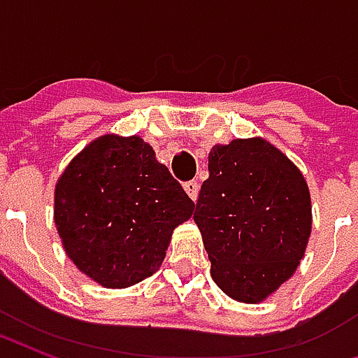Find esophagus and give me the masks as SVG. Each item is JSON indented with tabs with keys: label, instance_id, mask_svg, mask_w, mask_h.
<instances>
[{
	"label": "esophagus",
	"instance_id": "esophagus-1",
	"mask_svg": "<svg viewBox=\"0 0 358 358\" xmlns=\"http://www.w3.org/2000/svg\"><path fill=\"white\" fill-rule=\"evenodd\" d=\"M184 189L187 192V195L192 197V199H197V195H199V184H197V180H189L184 184Z\"/></svg>",
	"mask_w": 358,
	"mask_h": 358
}]
</instances>
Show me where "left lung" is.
Masks as SVG:
<instances>
[{"label":"left lung","mask_w":358,"mask_h":358,"mask_svg":"<svg viewBox=\"0 0 358 358\" xmlns=\"http://www.w3.org/2000/svg\"><path fill=\"white\" fill-rule=\"evenodd\" d=\"M194 220L218 287L236 301L259 303L305 253L313 222L307 182L261 138L215 145Z\"/></svg>","instance_id":"left-lung-1"}]
</instances>
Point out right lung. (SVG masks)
Returning <instances> with one entry per match:
<instances>
[{
  "mask_svg": "<svg viewBox=\"0 0 358 358\" xmlns=\"http://www.w3.org/2000/svg\"><path fill=\"white\" fill-rule=\"evenodd\" d=\"M194 207L138 136L92 141L55 187V224L66 255L105 287L138 284L157 272L172 230Z\"/></svg>",
  "mask_w": 358,
  "mask_h": 358,
  "instance_id": "add662e5",
  "label": "right lung"
}]
</instances>
